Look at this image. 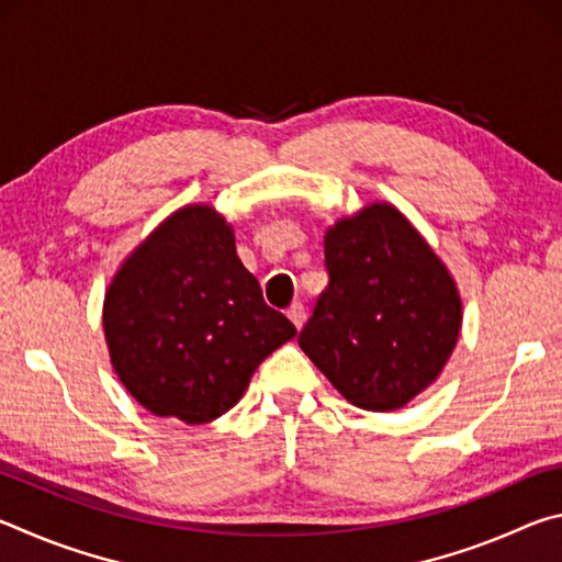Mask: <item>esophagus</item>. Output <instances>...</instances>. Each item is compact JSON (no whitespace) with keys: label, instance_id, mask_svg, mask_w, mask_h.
<instances>
[{"label":"esophagus","instance_id":"esophagus-1","mask_svg":"<svg viewBox=\"0 0 562 562\" xmlns=\"http://www.w3.org/2000/svg\"><path fill=\"white\" fill-rule=\"evenodd\" d=\"M288 317L294 327H302L304 325V304L302 302H292L288 307Z\"/></svg>","mask_w":562,"mask_h":562}]
</instances>
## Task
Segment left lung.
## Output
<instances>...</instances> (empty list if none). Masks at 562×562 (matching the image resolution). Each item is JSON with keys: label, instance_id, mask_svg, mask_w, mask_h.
<instances>
[{"label": "left lung", "instance_id": "1", "mask_svg": "<svg viewBox=\"0 0 562 562\" xmlns=\"http://www.w3.org/2000/svg\"><path fill=\"white\" fill-rule=\"evenodd\" d=\"M329 284L300 347L337 392L392 412L441 374L461 329L449 272L392 205H369L325 235Z\"/></svg>", "mask_w": 562, "mask_h": 562}]
</instances>
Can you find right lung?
Here are the masks:
<instances>
[{
	"label": "right lung",
	"instance_id": "1",
	"mask_svg": "<svg viewBox=\"0 0 562 562\" xmlns=\"http://www.w3.org/2000/svg\"><path fill=\"white\" fill-rule=\"evenodd\" d=\"M103 331L131 396L186 424L231 412L262 359L297 335L265 304L233 231L207 205L170 215L123 262L103 302Z\"/></svg>",
	"mask_w": 562,
	"mask_h": 562
}]
</instances>
